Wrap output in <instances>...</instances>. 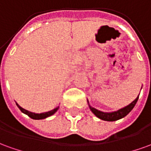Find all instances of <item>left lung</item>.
I'll use <instances>...</instances> for the list:
<instances>
[{
  "mask_svg": "<svg viewBox=\"0 0 151 151\" xmlns=\"http://www.w3.org/2000/svg\"><path fill=\"white\" fill-rule=\"evenodd\" d=\"M138 97H139V95L131 104L125 106L124 108H120V109L117 110V111H111V112H104V111H99V110H97L96 108H93V107H91V105L89 104V102L88 104L91 111L95 114V116L98 117V118H99V119H101L103 120H106V121H115V120H120L121 118L124 117L125 116H127L128 114L129 113L130 111H132V109L134 108V106H135L138 100Z\"/></svg>",
  "mask_w": 151,
  "mask_h": 151,
  "instance_id": "left-lung-1",
  "label": "left lung"
}]
</instances>
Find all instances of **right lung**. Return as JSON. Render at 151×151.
<instances>
[{
	"mask_svg": "<svg viewBox=\"0 0 151 151\" xmlns=\"http://www.w3.org/2000/svg\"><path fill=\"white\" fill-rule=\"evenodd\" d=\"M16 104L18 107V108L21 110L22 112H23L26 115H27L28 116L31 117V119H34V120H42V119H45L47 117L50 116H52L53 114L55 113L57 111V110L59 109V107H56V108H54L53 110H51L49 111H47V112H43V113H35V112H31L30 111H27V110H26L24 108H22V107H20L19 105L16 103Z\"/></svg>",
	"mask_w": 151,
	"mask_h": 151,
	"instance_id": "add662e5",
	"label": "right lung"
}]
</instances>
